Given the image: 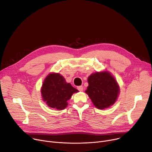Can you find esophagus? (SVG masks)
Wrapping results in <instances>:
<instances>
[{
    "label": "esophagus",
    "mask_w": 152,
    "mask_h": 152,
    "mask_svg": "<svg viewBox=\"0 0 152 152\" xmlns=\"http://www.w3.org/2000/svg\"><path fill=\"white\" fill-rule=\"evenodd\" d=\"M77 89H78L79 91L82 92L83 90V88L82 86H78V87H77Z\"/></svg>",
    "instance_id": "34e87169"
}]
</instances>
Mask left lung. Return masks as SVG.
<instances>
[{"instance_id": "1", "label": "left lung", "mask_w": 152, "mask_h": 152, "mask_svg": "<svg viewBox=\"0 0 152 152\" xmlns=\"http://www.w3.org/2000/svg\"><path fill=\"white\" fill-rule=\"evenodd\" d=\"M88 81L89 86L85 92L96 108L104 109L115 103L120 93V87L110 72L103 71L92 74Z\"/></svg>"}]
</instances>
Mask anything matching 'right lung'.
Listing matches in <instances>:
<instances>
[{
    "mask_svg": "<svg viewBox=\"0 0 152 152\" xmlns=\"http://www.w3.org/2000/svg\"><path fill=\"white\" fill-rule=\"evenodd\" d=\"M78 91L66 83L64 78L58 73H50L45 79L41 93L43 100L51 108L63 110L67 106V101L74 93Z\"/></svg>",
    "mask_w": 152,
    "mask_h": 152,
    "instance_id": "add662e5",
    "label": "right lung"
}]
</instances>
